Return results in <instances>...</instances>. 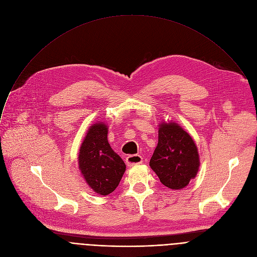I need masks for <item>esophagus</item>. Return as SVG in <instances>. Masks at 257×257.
Wrapping results in <instances>:
<instances>
[{"mask_svg": "<svg viewBox=\"0 0 257 257\" xmlns=\"http://www.w3.org/2000/svg\"><path fill=\"white\" fill-rule=\"evenodd\" d=\"M126 164L129 167H133L136 165L142 164V157L139 155H131L126 158Z\"/></svg>", "mask_w": 257, "mask_h": 257, "instance_id": "34e87169", "label": "esophagus"}]
</instances>
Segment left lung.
<instances>
[{
	"label": "left lung",
	"mask_w": 257,
	"mask_h": 257,
	"mask_svg": "<svg viewBox=\"0 0 257 257\" xmlns=\"http://www.w3.org/2000/svg\"><path fill=\"white\" fill-rule=\"evenodd\" d=\"M150 166L166 187L185 188L196 177L200 166L195 141L178 123L162 121Z\"/></svg>",
	"instance_id": "1"
}]
</instances>
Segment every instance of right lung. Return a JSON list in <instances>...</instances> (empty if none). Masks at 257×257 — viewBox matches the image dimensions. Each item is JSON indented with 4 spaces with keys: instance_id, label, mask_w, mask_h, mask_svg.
Returning <instances> with one entry per match:
<instances>
[{
    "instance_id": "1",
    "label": "right lung",
    "mask_w": 257,
    "mask_h": 257,
    "mask_svg": "<svg viewBox=\"0 0 257 257\" xmlns=\"http://www.w3.org/2000/svg\"><path fill=\"white\" fill-rule=\"evenodd\" d=\"M107 126L92 124L81 143L78 166L87 185L99 195L112 193L119 185L126 165L107 141Z\"/></svg>"
}]
</instances>
